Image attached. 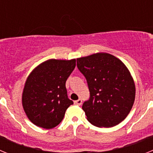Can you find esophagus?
I'll return each mask as SVG.
<instances>
[{
  "label": "esophagus",
  "instance_id": "1",
  "mask_svg": "<svg viewBox=\"0 0 153 153\" xmlns=\"http://www.w3.org/2000/svg\"><path fill=\"white\" fill-rule=\"evenodd\" d=\"M74 103H75L76 105H77V106H80L81 104H82V100H81L80 99H79L77 100L74 101Z\"/></svg>",
  "mask_w": 153,
  "mask_h": 153
}]
</instances>
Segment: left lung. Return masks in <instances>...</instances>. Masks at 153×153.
Instances as JSON below:
<instances>
[{
	"label": "left lung",
	"mask_w": 153,
	"mask_h": 153,
	"mask_svg": "<svg viewBox=\"0 0 153 153\" xmlns=\"http://www.w3.org/2000/svg\"><path fill=\"white\" fill-rule=\"evenodd\" d=\"M86 77L90 97L82 109L86 119L98 127H113L128 116L136 97V86L129 69L119 58L97 53L76 59Z\"/></svg>",
	"instance_id": "1"
}]
</instances>
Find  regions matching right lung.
<instances>
[{
	"label": "right lung",
	"instance_id": "add662e5",
	"mask_svg": "<svg viewBox=\"0 0 153 153\" xmlns=\"http://www.w3.org/2000/svg\"><path fill=\"white\" fill-rule=\"evenodd\" d=\"M76 67V59H49L36 66L27 78L22 106L27 117L36 126L54 128L74 103L68 98L66 81Z\"/></svg>",
	"mask_w": 153,
	"mask_h": 153
}]
</instances>
